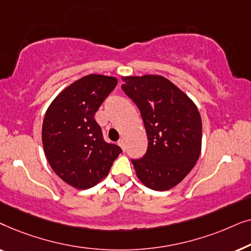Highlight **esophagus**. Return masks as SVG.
<instances>
[{
    "instance_id": "1",
    "label": "esophagus",
    "mask_w": 251,
    "mask_h": 251,
    "mask_svg": "<svg viewBox=\"0 0 251 251\" xmlns=\"http://www.w3.org/2000/svg\"><path fill=\"white\" fill-rule=\"evenodd\" d=\"M118 144H119V146L121 147V149L123 150V151H126V142H125V139H120L119 142H118Z\"/></svg>"
}]
</instances>
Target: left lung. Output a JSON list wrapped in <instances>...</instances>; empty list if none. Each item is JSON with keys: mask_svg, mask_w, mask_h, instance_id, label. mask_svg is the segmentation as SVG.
<instances>
[{"mask_svg": "<svg viewBox=\"0 0 251 251\" xmlns=\"http://www.w3.org/2000/svg\"><path fill=\"white\" fill-rule=\"evenodd\" d=\"M122 80V90L140 111L149 138L145 155L131 160L137 177L151 190H170L187 176L200 156V113L166 77L144 75Z\"/></svg>", "mask_w": 251, "mask_h": 251, "instance_id": "left-lung-1", "label": "left lung"}]
</instances>
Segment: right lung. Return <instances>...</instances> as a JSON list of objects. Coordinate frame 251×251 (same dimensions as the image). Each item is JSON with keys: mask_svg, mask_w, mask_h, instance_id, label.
<instances>
[{"mask_svg": "<svg viewBox=\"0 0 251 251\" xmlns=\"http://www.w3.org/2000/svg\"><path fill=\"white\" fill-rule=\"evenodd\" d=\"M118 80L90 74L75 81L51 102L43 120L42 143L52 170L71 186L87 190L107 176L122 152L105 142L95 114Z\"/></svg>", "mask_w": 251, "mask_h": 251, "instance_id": "1", "label": "right lung"}]
</instances>
